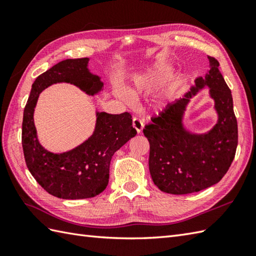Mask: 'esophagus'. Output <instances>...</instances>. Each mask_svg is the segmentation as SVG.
I'll return each instance as SVG.
<instances>
[{
	"mask_svg": "<svg viewBox=\"0 0 256 256\" xmlns=\"http://www.w3.org/2000/svg\"><path fill=\"white\" fill-rule=\"evenodd\" d=\"M133 128L136 130L138 133H140L142 132V130L144 128V124H143V121L138 118H133Z\"/></svg>",
	"mask_w": 256,
	"mask_h": 256,
	"instance_id": "1",
	"label": "esophagus"
}]
</instances>
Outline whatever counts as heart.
<instances>
[{"label": "heart", "mask_w": 256, "mask_h": 256, "mask_svg": "<svg viewBox=\"0 0 256 256\" xmlns=\"http://www.w3.org/2000/svg\"><path fill=\"white\" fill-rule=\"evenodd\" d=\"M172 70V67L170 62H156L150 68L146 70V72L135 76L133 80V84L128 88L130 94H138V92H140L144 89L150 88V86H156L162 84V81H165V79L170 74ZM118 94L125 101L130 102L132 100V98L130 96V94H125V92H118Z\"/></svg>", "instance_id": "heart-1"}]
</instances>
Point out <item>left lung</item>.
Wrapping results in <instances>:
<instances>
[{
    "mask_svg": "<svg viewBox=\"0 0 256 256\" xmlns=\"http://www.w3.org/2000/svg\"><path fill=\"white\" fill-rule=\"evenodd\" d=\"M210 70L197 77L182 98L166 110L143 133L150 142L148 167L152 179L162 192L187 194L219 182L231 166L238 146V122L231 90L219 70V62L209 57ZM206 88L214 101L217 122L204 134L192 132L184 123L186 106Z\"/></svg>",
    "mask_w": 256,
    "mask_h": 256,
    "instance_id": "1",
    "label": "left lung"
}]
</instances>
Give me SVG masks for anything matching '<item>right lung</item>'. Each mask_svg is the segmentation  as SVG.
Instances as JSON below:
<instances>
[{"instance_id":"obj_1","label":"right lung","mask_w":256,"mask_h":256,"mask_svg":"<svg viewBox=\"0 0 256 256\" xmlns=\"http://www.w3.org/2000/svg\"><path fill=\"white\" fill-rule=\"evenodd\" d=\"M89 62V58L66 59L38 76L24 108L22 145L27 168L48 194L62 199H86L101 194L108 184L113 154L136 135L130 113L96 110L94 132L78 146L54 153L40 144L34 112L42 91L62 82L74 84L91 96L104 90L100 76L90 72Z\"/></svg>"}]
</instances>
